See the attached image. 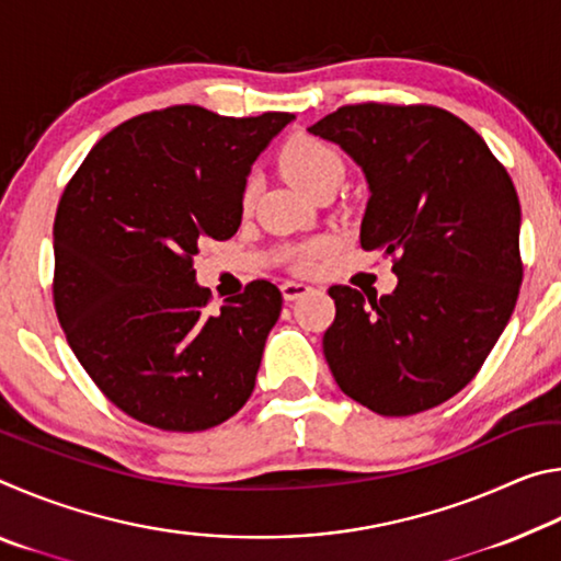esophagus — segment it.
I'll return each instance as SVG.
<instances>
[{
  "label": "esophagus",
  "mask_w": 561,
  "mask_h": 561,
  "mask_svg": "<svg viewBox=\"0 0 561 561\" xmlns=\"http://www.w3.org/2000/svg\"><path fill=\"white\" fill-rule=\"evenodd\" d=\"M307 291H311V287L309 284H304V282H284L282 284V297H284V301H294V299H299V297H304V294Z\"/></svg>",
  "instance_id": "esophagus-1"
}]
</instances>
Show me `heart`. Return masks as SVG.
Returning a JSON list of instances; mask_svg holds the SVG:
<instances>
[{"instance_id": "obj_1", "label": "heart", "mask_w": 561, "mask_h": 561, "mask_svg": "<svg viewBox=\"0 0 561 561\" xmlns=\"http://www.w3.org/2000/svg\"><path fill=\"white\" fill-rule=\"evenodd\" d=\"M279 170L289 183L297 185L304 193L314 197L321 190H334L341 178L346 173L344 156L336 146L327 144V140L314 136H291L287 144L279 148L277 156ZM254 203V183L247 180L242 187V207L250 210ZM334 242L329 237H317L304 244H294L287 250V260L291 267L297 270H311L317 262H321L331 252Z\"/></svg>"}]
</instances>
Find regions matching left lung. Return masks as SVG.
<instances>
[{
    "label": "left lung",
    "instance_id": "left-lung-1",
    "mask_svg": "<svg viewBox=\"0 0 561 561\" xmlns=\"http://www.w3.org/2000/svg\"><path fill=\"white\" fill-rule=\"evenodd\" d=\"M364 170L360 247L393 260L376 299L329 289L324 356L341 391L378 415H413L468 386L515 311L519 201L505 165L438 106L354 103L309 128Z\"/></svg>",
    "mask_w": 561,
    "mask_h": 561
}]
</instances>
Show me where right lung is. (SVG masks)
<instances>
[{
    "mask_svg": "<svg viewBox=\"0 0 561 561\" xmlns=\"http://www.w3.org/2000/svg\"><path fill=\"white\" fill-rule=\"evenodd\" d=\"M291 118L140 113L106 133L64 187L56 317L91 381L136 421L207 431L252 396L282 291L250 282L210 314L193 260L205 240L237 232L250 168Z\"/></svg>",
    "mask_w": 561,
    "mask_h": 561,
    "instance_id": "right-lung-1",
    "label": "right lung"
}]
</instances>
